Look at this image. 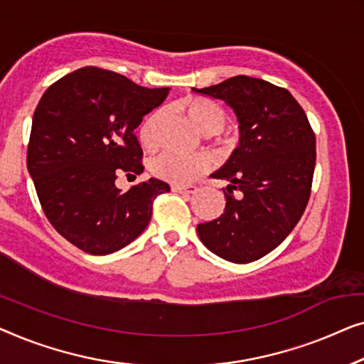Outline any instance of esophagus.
Listing matches in <instances>:
<instances>
[{"label": "esophagus", "mask_w": 364, "mask_h": 364, "mask_svg": "<svg viewBox=\"0 0 364 364\" xmlns=\"http://www.w3.org/2000/svg\"><path fill=\"white\" fill-rule=\"evenodd\" d=\"M171 189L175 193H181V194H194L198 191V186H173Z\"/></svg>", "instance_id": "esophagus-1"}]
</instances>
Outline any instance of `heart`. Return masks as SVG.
Here are the masks:
<instances>
[{
  "instance_id": "obj_1",
  "label": "heart",
  "mask_w": 364,
  "mask_h": 364,
  "mask_svg": "<svg viewBox=\"0 0 364 364\" xmlns=\"http://www.w3.org/2000/svg\"><path fill=\"white\" fill-rule=\"evenodd\" d=\"M184 109L199 129L206 133H216L226 125V112L216 102L193 97L184 100ZM163 112L155 110L141 122L138 129V138L145 148H153L158 143V125H160ZM209 160L206 155H184V153L165 151L155 156L150 163V170L158 180L171 184H188L206 171Z\"/></svg>"
}]
</instances>
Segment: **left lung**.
<instances>
[{"instance_id": "obj_1", "label": "left lung", "mask_w": 364, "mask_h": 364, "mask_svg": "<svg viewBox=\"0 0 364 364\" xmlns=\"http://www.w3.org/2000/svg\"><path fill=\"white\" fill-rule=\"evenodd\" d=\"M193 90L226 102L240 133L231 158L211 175L229 181L223 188L226 209L221 218L198 224V235L229 262H254L277 247L305 211L315 171V133L290 92L267 80L235 75Z\"/></svg>"}]
</instances>
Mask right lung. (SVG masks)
Wrapping results in <instances>:
<instances>
[{"instance_id":"right-lung-1","label":"right lung","mask_w":364,"mask_h":364,"mask_svg":"<svg viewBox=\"0 0 364 364\" xmlns=\"http://www.w3.org/2000/svg\"><path fill=\"white\" fill-rule=\"evenodd\" d=\"M168 87L146 89L112 70L82 68L54 82L34 110L28 171L53 228L75 247L105 255L136 239L153 201L168 193L150 178L122 193L120 173L140 175L135 129L163 104Z\"/></svg>"}]
</instances>
